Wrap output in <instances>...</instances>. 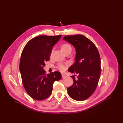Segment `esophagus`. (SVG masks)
I'll use <instances>...</instances> for the list:
<instances>
[{
    "label": "esophagus",
    "instance_id": "esophagus-1",
    "mask_svg": "<svg viewBox=\"0 0 123 123\" xmlns=\"http://www.w3.org/2000/svg\"><path fill=\"white\" fill-rule=\"evenodd\" d=\"M61 75H62V78H64V77H65L66 76V75H65L64 74H63V73L61 74Z\"/></svg>",
    "mask_w": 123,
    "mask_h": 123
}]
</instances>
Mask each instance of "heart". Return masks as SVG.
Here are the masks:
<instances>
[{
  "mask_svg": "<svg viewBox=\"0 0 123 123\" xmlns=\"http://www.w3.org/2000/svg\"><path fill=\"white\" fill-rule=\"evenodd\" d=\"M62 50L63 51L64 53H66L67 51H72V47L71 46V45L67 43H65L62 45L61 46ZM69 66L68 63H58L57 65L56 66V68L59 70L61 72H63L65 71L66 69V68Z\"/></svg>",
  "mask_w": 123,
  "mask_h": 123,
  "instance_id": "heart-1",
  "label": "heart"
}]
</instances>
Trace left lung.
<instances>
[{"instance_id":"left-lung-1","label":"left lung","mask_w":123,"mask_h":123,"mask_svg":"<svg viewBox=\"0 0 123 123\" xmlns=\"http://www.w3.org/2000/svg\"><path fill=\"white\" fill-rule=\"evenodd\" d=\"M63 39L73 45L76 51L75 62L68 71L78 76L77 79L71 76L74 84L67 88L68 94L75 100L83 101L94 93L98 85L101 74L99 51L91 40L82 35H67Z\"/></svg>"}]
</instances>
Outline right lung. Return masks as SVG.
I'll return each instance as SVG.
<instances>
[{
  "instance_id": "right-lung-1",
  "label": "right lung",
  "mask_w": 123,
  "mask_h": 123,
  "mask_svg": "<svg viewBox=\"0 0 123 123\" xmlns=\"http://www.w3.org/2000/svg\"><path fill=\"white\" fill-rule=\"evenodd\" d=\"M61 36H37L29 40L23 49L19 65L23 85L27 94L35 100L48 98L54 82L62 78L59 72L46 74L43 69L45 63L50 59L53 46Z\"/></svg>"
}]
</instances>
